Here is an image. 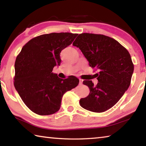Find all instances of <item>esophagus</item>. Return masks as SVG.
<instances>
[{"label": "esophagus", "instance_id": "obj_1", "mask_svg": "<svg viewBox=\"0 0 146 146\" xmlns=\"http://www.w3.org/2000/svg\"><path fill=\"white\" fill-rule=\"evenodd\" d=\"M82 82H83V80H82V79L79 78V84L82 85Z\"/></svg>", "mask_w": 146, "mask_h": 146}]
</instances>
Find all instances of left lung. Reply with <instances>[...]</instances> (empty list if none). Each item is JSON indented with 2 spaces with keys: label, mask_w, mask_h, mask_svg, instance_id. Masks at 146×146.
I'll return each mask as SVG.
<instances>
[{
  "label": "left lung",
  "mask_w": 146,
  "mask_h": 146,
  "mask_svg": "<svg viewBox=\"0 0 146 146\" xmlns=\"http://www.w3.org/2000/svg\"><path fill=\"white\" fill-rule=\"evenodd\" d=\"M73 45L80 49L90 67L98 70V84L84 80L90 93L80 100L85 110L102 113L112 108L129 87L134 65L128 51L118 41L100 34L81 33Z\"/></svg>",
  "instance_id": "left-lung-1"
}]
</instances>
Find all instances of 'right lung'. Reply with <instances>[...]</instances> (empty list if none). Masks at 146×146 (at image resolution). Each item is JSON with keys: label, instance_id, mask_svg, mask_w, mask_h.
Listing matches in <instances>:
<instances>
[{"label": "right lung", "instance_id": "1", "mask_svg": "<svg viewBox=\"0 0 146 146\" xmlns=\"http://www.w3.org/2000/svg\"><path fill=\"white\" fill-rule=\"evenodd\" d=\"M77 35L71 33L42 35L28 42L17 56L15 88L27 107L36 114L57 112L64 94L78 84L75 76L62 79L52 73L53 68L61 62V51Z\"/></svg>", "mask_w": 146, "mask_h": 146}]
</instances>
